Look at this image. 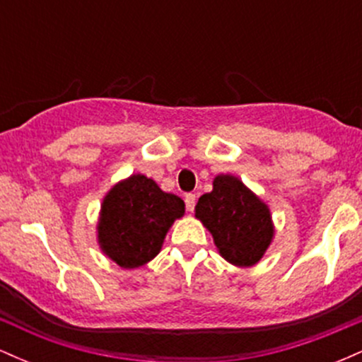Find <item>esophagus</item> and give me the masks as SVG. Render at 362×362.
Instances as JSON below:
<instances>
[{"label":"esophagus","mask_w":362,"mask_h":362,"mask_svg":"<svg viewBox=\"0 0 362 362\" xmlns=\"http://www.w3.org/2000/svg\"><path fill=\"white\" fill-rule=\"evenodd\" d=\"M195 206V194H185V207L189 213H192Z\"/></svg>","instance_id":"obj_1"}]
</instances>
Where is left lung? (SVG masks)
<instances>
[{"label": "left lung", "mask_w": 362, "mask_h": 362, "mask_svg": "<svg viewBox=\"0 0 362 362\" xmlns=\"http://www.w3.org/2000/svg\"><path fill=\"white\" fill-rule=\"evenodd\" d=\"M195 218L213 235L223 259L236 267L255 265L274 238L269 206L233 175L214 178L213 190L199 197Z\"/></svg>", "instance_id": "1"}]
</instances>
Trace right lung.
Instances as JSON below:
<instances>
[{
    "mask_svg": "<svg viewBox=\"0 0 362 362\" xmlns=\"http://www.w3.org/2000/svg\"><path fill=\"white\" fill-rule=\"evenodd\" d=\"M184 213L178 195L163 192L155 180L136 173L103 197L98 245L122 269L141 267L160 253L170 226Z\"/></svg>",
    "mask_w": 362,
    "mask_h": 362,
    "instance_id": "obj_1",
    "label": "right lung"
}]
</instances>
